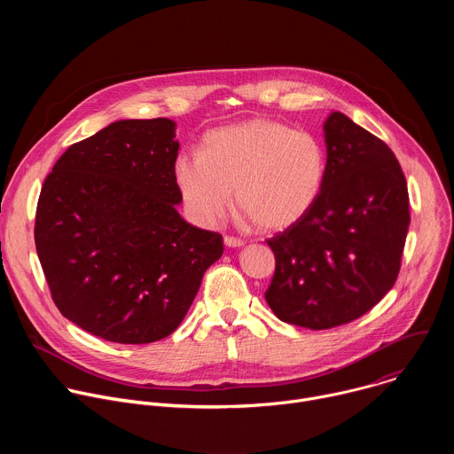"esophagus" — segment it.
I'll use <instances>...</instances> for the list:
<instances>
[{
    "label": "esophagus",
    "mask_w": 454,
    "mask_h": 454,
    "mask_svg": "<svg viewBox=\"0 0 454 454\" xmlns=\"http://www.w3.org/2000/svg\"><path fill=\"white\" fill-rule=\"evenodd\" d=\"M224 246H228V247H240V246H244V240L239 239V237L226 235V237H224Z\"/></svg>",
    "instance_id": "obj_1"
}]
</instances>
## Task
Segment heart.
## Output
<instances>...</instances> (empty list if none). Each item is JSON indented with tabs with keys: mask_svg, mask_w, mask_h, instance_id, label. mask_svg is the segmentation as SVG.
Masks as SVG:
<instances>
[{
	"mask_svg": "<svg viewBox=\"0 0 454 454\" xmlns=\"http://www.w3.org/2000/svg\"><path fill=\"white\" fill-rule=\"evenodd\" d=\"M327 156L303 129L270 118H253L212 129L201 156L181 153L174 179L186 210L203 226L217 224L235 208L261 230H286L317 201Z\"/></svg>",
	"mask_w": 454,
	"mask_h": 454,
	"instance_id": "b5f03b06",
	"label": "heart"
}]
</instances>
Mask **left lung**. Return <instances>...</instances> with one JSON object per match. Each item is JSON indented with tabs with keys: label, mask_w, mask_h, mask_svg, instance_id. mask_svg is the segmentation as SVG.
I'll list each match as a JSON object with an SVG mask.
<instances>
[{
	"label": "left lung",
	"mask_w": 454,
	"mask_h": 454,
	"mask_svg": "<svg viewBox=\"0 0 454 454\" xmlns=\"http://www.w3.org/2000/svg\"><path fill=\"white\" fill-rule=\"evenodd\" d=\"M327 168L314 207L268 240L278 319L323 331L357 319L390 291L410 226L403 168L382 140L340 111L325 125Z\"/></svg>",
	"instance_id": "left-lung-1"
}]
</instances>
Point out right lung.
Listing matches in <instances>:
<instances>
[{"label": "right lung", "instance_id": "add662e5", "mask_svg": "<svg viewBox=\"0 0 454 454\" xmlns=\"http://www.w3.org/2000/svg\"><path fill=\"white\" fill-rule=\"evenodd\" d=\"M177 151L172 120H118L68 147L43 183L39 262L60 314L93 336H170L223 254L219 233L176 210Z\"/></svg>", "mask_w": 454, "mask_h": 454}]
</instances>
